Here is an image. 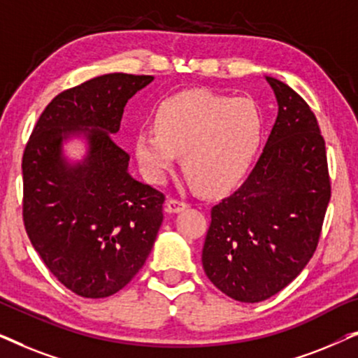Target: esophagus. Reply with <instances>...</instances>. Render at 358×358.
Masks as SVG:
<instances>
[{
    "mask_svg": "<svg viewBox=\"0 0 358 358\" xmlns=\"http://www.w3.org/2000/svg\"><path fill=\"white\" fill-rule=\"evenodd\" d=\"M187 207H189L187 202H184V200H178V199H169L168 203H166V210H168L169 213H179Z\"/></svg>",
    "mask_w": 358,
    "mask_h": 358,
    "instance_id": "34e87169",
    "label": "esophagus"
}]
</instances>
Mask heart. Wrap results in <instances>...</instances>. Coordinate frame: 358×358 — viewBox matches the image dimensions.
<instances>
[{
	"label": "heart",
	"instance_id": "1",
	"mask_svg": "<svg viewBox=\"0 0 358 358\" xmlns=\"http://www.w3.org/2000/svg\"><path fill=\"white\" fill-rule=\"evenodd\" d=\"M155 131L135 136V156L151 182H163L182 155V169L200 192L228 194L251 171L264 135V117L248 97L207 90L180 91L156 107Z\"/></svg>",
	"mask_w": 358,
	"mask_h": 358
}]
</instances>
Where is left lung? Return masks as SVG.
I'll return each mask as SVG.
<instances>
[{
    "label": "left lung",
    "instance_id": "left-lung-1",
    "mask_svg": "<svg viewBox=\"0 0 358 358\" xmlns=\"http://www.w3.org/2000/svg\"><path fill=\"white\" fill-rule=\"evenodd\" d=\"M278 114L256 168L212 208L203 271L236 301L259 303L298 277L321 236L331 199L326 145L310 106L266 76Z\"/></svg>",
    "mask_w": 358,
    "mask_h": 358
}]
</instances>
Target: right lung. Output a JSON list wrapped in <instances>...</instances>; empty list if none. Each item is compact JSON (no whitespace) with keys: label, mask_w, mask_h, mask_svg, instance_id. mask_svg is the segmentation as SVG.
Returning <instances> with one entry per match:
<instances>
[{"label":"right lung","mask_w":358,"mask_h":358,"mask_svg":"<svg viewBox=\"0 0 358 358\" xmlns=\"http://www.w3.org/2000/svg\"><path fill=\"white\" fill-rule=\"evenodd\" d=\"M153 76L110 73L60 92L34 127L22 156V218L32 246L68 290L106 298L150 256L163 223L164 194L134 179L130 156L112 140L124 107ZM83 136L71 165L62 141Z\"/></svg>","instance_id":"add662e5"}]
</instances>
